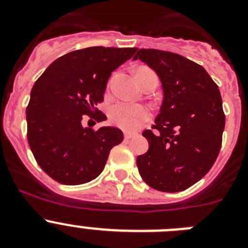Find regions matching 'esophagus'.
I'll return each mask as SVG.
<instances>
[{"mask_svg": "<svg viewBox=\"0 0 248 248\" xmlns=\"http://www.w3.org/2000/svg\"><path fill=\"white\" fill-rule=\"evenodd\" d=\"M133 137H134V134H131V133H128V131H126V133H124V139L125 140L131 139Z\"/></svg>", "mask_w": 248, "mask_h": 248, "instance_id": "1", "label": "esophagus"}]
</instances>
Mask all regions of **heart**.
<instances>
[{"instance_id":"obj_1","label":"heart","mask_w":248,"mask_h":248,"mask_svg":"<svg viewBox=\"0 0 248 248\" xmlns=\"http://www.w3.org/2000/svg\"><path fill=\"white\" fill-rule=\"evenodd\" d=\"M109 119L123 130L134 131L150 119V110L144 105L119 102L109 109Z\"/></svg>"}]
</instances>
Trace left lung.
<instances>
[{
	"mask_svg": "<svg viewBox=\"0 0 248 248\" xmlns=\"http://www.w3.org/2000/svg\"><path fill=\"white\" fill-rule=\"evenodd\" d=\"M133 59L157 74L164 93L154 130L143 133L149 150L137 157L139 174L153 189L183 191L209 172L220 153L225 114L218 87L180 54L143 48Z\"/></svg>",
	"mask_w": 248,
	"mask_h": 248,
	"instance_id": "obj_1",
	"label": "left lung"
}]
</instances>
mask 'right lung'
Returning a JSON list of instances; mask_svg holds the SVG:
<instances>
[{
	"instance_id": "add662e5",
	"label": "right lung",
	"mask_w": 248,
	"mask_h": 248,
	"mask_svg": "<svg viewBox=\"0 0 248 248\" xmlns=\"http://www.w3.org/2000/svg\"><path fill=\"white\" fill-rule=\"evenodd\" d=\"M137 48L88 47L59 57L34 83L26 109L27 139L38 165L64 185H80L99 176L111 148L123 141L114 126L98 130L82 125L87 114L107 120L98 110L111 72Z\"/></svg>"
}]
</instances>
